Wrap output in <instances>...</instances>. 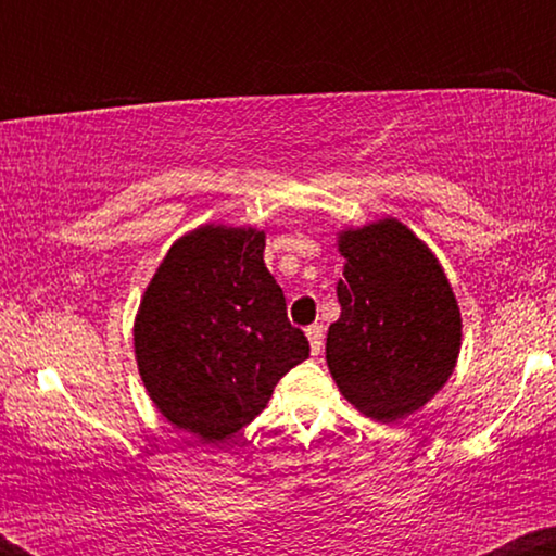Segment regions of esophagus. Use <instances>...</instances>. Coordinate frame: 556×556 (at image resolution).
I'll list each match as a JSON object with an SVG mask.
<instances>
[{"instance_id": "34e87169", "label": "esophagus", "mask_w": 556, "mask_h": 556, "mask_svg": "<svg viewBox=\"0 0 556 556\" xmlns=\"http://www.w3.org/2000/svg\"><path fill=\"white\" fill-rule=\"evenodd\" d=\"M305 334H308V342H311V353L318 355L324 350V327L321 324H311L308 329H305Z\"/></svg>"}]
</instances>
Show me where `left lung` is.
Returning a JSON list of instances; mask_svg holds the SVG:
<instances>
[{
	"label": "left lung",
	"instance_id": "obj_1",
	"mask_svg": "<svg viewBox=\"0 0 556 556\" xmlns=\"http://www.w3.org/2000/svg\"><path fill=\"white\" fill-rule=\"evenodd\" d=\"M342 314L329 327L327 363L340 392L376 420L424 407L455 368L460 308L442 266L400 222L340 238Z\"/></svg>",
	"mask_w": 556,
	"mask_h": 556
}]
</instances>
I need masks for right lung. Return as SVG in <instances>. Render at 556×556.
<instances>
[{"mask_svg":"<svg viewBox=\"0 0 556 556\" xmlns=\"http://www.w3.org/2000/svg\"><path fill=\"white\" fill-rule=\"evenodd\" d=\"M264 232L201 227L169 248L136 318L138 371L177 429L222 442L308 358L264 264Z\"/></svg>","mask_w":556,"mask_h":556,"instance_id":"add662e5","label":"right lung"}]
</instances>
